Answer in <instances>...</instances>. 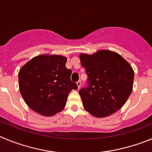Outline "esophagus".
I'll return each instance as SVG.
<instances>
[{"label":"esophagus","mask_w":152,"mask_h":152,"mask_svg":"<svg viewBox=\"0 0 152 152\" xmlns=\"http://www.w3.org/2000/svg\"><path fill=\"white\" fill-rule=\"evenodd\" d=\"M76 84H77V86H78V88H80V86H81V81H80V80H79V81L76 83Z\"/></svg>","instance_id":"1"}]
</instances>
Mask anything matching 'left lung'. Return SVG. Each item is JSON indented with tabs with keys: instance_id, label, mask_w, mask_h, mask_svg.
<instances>
[{
	"instance_id": "1",
	"label": "left lung",
	"mask_w": 152,
	"mask_h": 152,
	"mask_svg": "<svg viewBox=\"0 0 152 152\" xmlns=\"http://www.w3.org/2000/svg\"><path fill=\"white\" fill-rule=\"evenodd\" d=\"M79 58L88 77V87L79 91L85 110L99 118L120 110L132 91L134 71L130 64L109 50L81 54Z\"/></svg>"
}]
</instances>
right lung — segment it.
Instances as JSON below:
<instances>
[{
	"mask_svg": "<svg viewBox=\"0 0 152 152\" xmlns=\"http://www.w3.org/2000/svg\"><path fill=\"white\" fill-rule=\"evenodd\" d=\"M66 57L42 54L33 57L19 72V88L26 104L45 117L62 111L72 89V70L66 67Z\"/></svg>",
	"mask_w": 152,
	"mask_h": 152,
	"instance_id": "add662e5",
	"label": "right lung"
}]
</instances>
